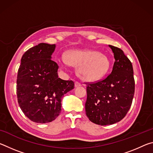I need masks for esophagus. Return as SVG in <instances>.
Segmentation results:
<instances>
[{"label":"esophagus","mask_w":153,"mask_h":153,"mask_svg":"<svg viewBox=\"0 0 153 153\" xmlns=\"http://www.w3.org/2000/svg\"><path fill=\"white\" fill-rule=\"evenodd\" d=\"M75 86H76V87L81 86V84H80L79 82H75Z\"/></svg>","instance_id":"obj_1"}]
</instances>
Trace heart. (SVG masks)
<instances>
[{
    "instance_id": "obj_1",
    "label": "heart",
    "mask_w": 153,
    "mask_h": 153,
    "mask_svg": "<svg viewBox=\"0 0 153 153\" xmlns=\"http://www.w3.org/2000/svg\"><path fill=\"white\" fill-rule=\"evenodd\" d=\"M67 64L77 66V74L85 81L94 82L105 76L108 70L110 63L108 58L99 52L85 49H76L64 54ZM61 66H63L59 62Z\"/></svg>"
}]
</instances>
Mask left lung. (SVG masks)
Wrapping results in <instances>:
<instances>
[{
    "mask_svg": "<svg viewBox=\"0 0 153 153\" xmlns=\"http://www.w3.org/2000/svg\"><path fill=\"white\" fill-rule=\"evenodd\" d=\"M114 54L111 73L104 79L86 87V114L89 120L100 126L121 121L131 107L135 90L133 67L120 48L109 45Z\"/></svg>",
    "mask_w": 153,
    "mask_h": 153,
    "instance_id": "left-lung-1",
    "label": "left lung"
}]
</instances>
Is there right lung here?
I'll list each match as a JSON object with an SVG mask.
<instances>
[{
    "instance_id": "obj_1",
    "label": "right lung",
    "mask_w": 153,
    "mask_h": 153,
    "mask_svg": "<svg viewBox=\"0 0 153 153\" xmlns=\"http://www.w3.org/2000/svg\"><path fill=\"white\" fill-rule=\"evenodd\" d=\"M55 45L40 43L23 55L17 77L21 109L33 122H51L61 111L65 94L74 88L72 80L58 77L59 66L51 59Z\"/></svg>"
}]
</instances>
